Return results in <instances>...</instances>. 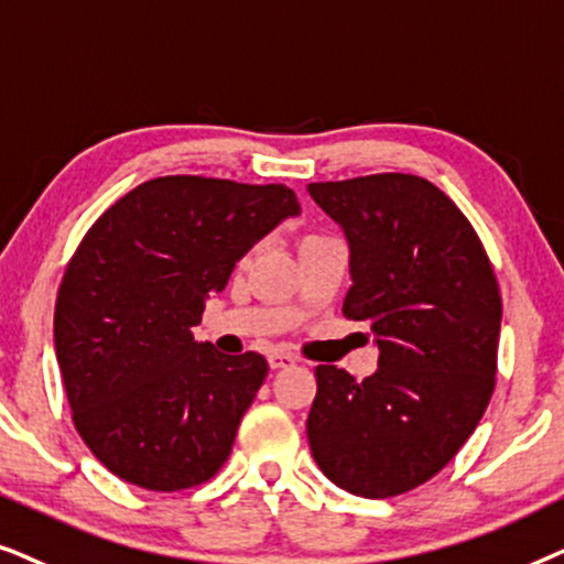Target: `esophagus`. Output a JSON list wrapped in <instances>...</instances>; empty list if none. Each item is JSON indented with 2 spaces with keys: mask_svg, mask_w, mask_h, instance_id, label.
Instances as JSON below:
<instances>
[{
  "mask_svg": "<svg viewBox=\"0 0 564 564\" xmlns=\"http://www.w3.org/2000/svg\"><path fill=\"white\" fill-rule=\"evenodd\" d=\"M268 364L270 369H286V366H294L296 358L291 356V352H283V350H273L268 356Z\"/></svg>",
  "mask_w": 564,
  "mask_h": 564,
  "instance_id": "1",
  "label": "esophagus"
}]
</instances>
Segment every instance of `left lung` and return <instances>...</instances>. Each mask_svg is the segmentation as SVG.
Wrapping results in <instances>:
<instances>
[{"label": "left lung", "instance_id": "8db88e82", "mask_svg": "<svg viewBox=\"0 0 564 564\" xmlns=\"http://www.w3.org/2000/svg\"><path fill=\"white\" fill-rule=\"evenodd\" d=\"M345 229L352 286L343 314L369 322L379 369L356 381L317 366L306 435L314 462L360 498H394L438 475L495 392L502 299L467 216L404 172L310 183Z\"/></svg>", "mask_w": 564, "mask_h": 564}]
</instances>
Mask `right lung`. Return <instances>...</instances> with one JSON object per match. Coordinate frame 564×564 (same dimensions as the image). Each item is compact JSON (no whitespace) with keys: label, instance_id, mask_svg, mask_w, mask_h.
Returning <instances> with one entry per match:
<instances>
[{"label":"right lung","instance_id":"1","mask_svg":"<svg viewBox=\"0 0 564 564\" xmlns=\"http://www.w3.org/2000/svg\"><path fill=\"white\" fill-rule=\"evenodd\" d=\"M294 214L296 193L281 183L167 175L82 237L56 296V358L74 427L123 482L191 490L229 459L268 360L224 356L191 327L235 262Z\"/></svg>","mask_w":564,"mask_h":564}]
</instances>
